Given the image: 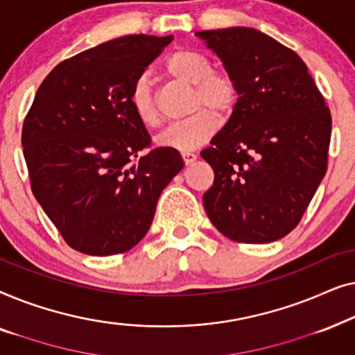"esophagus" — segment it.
<instances>
[{
    "mask_svg": "<svg viewBox=\"0 0 355 355\" xmlns=\"http://www.w3.org/2000/svg\"><path fill=\"white\" fill-rule=\"evenodd\" d=\"M181 157H182L184 163H186V164H191V163H193L197 159V155L192 153V152H182Z\"/></svg>",
    "mask_w": 355,
    "mask_h": 355,
    "instance_id": "esophagus-1",
    "label": "esophagus"
}]
</instances>
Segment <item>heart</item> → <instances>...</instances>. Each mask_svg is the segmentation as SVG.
<instances>
[{"mask_svg": "<svg viewBox=\"0 0 355 355\" xmlns=\"http://www.w3.org/2000/svg\"><path fill=\"white\" fill-rule=\"evenodd\" d=\"M211 61L192 50L174 51L166 61V72L173 79L193 85L189 118L168 125L158 135L159 147L189 152L208 142L218 130L216 116L226 118L239 103V85L230 72L211 69ZM130 106L137 119L147 128L162 124L157 98L148 79H139L130 92Z\"/></svg>", "mask_w": 355, "mask_h": 355, "instance_id": "b5f03b06", "label": "heart"}]
</instances>
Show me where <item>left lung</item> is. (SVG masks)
<instances>
[{"label": "left lung", "mask_w": 355, "mask_h": 355, "mask_svg": "<svg viewBox=\"0 0 355 355\" xmlns=\"http://www.w3.org/2000/svg\"><path fill=\"white\" fill-rule=\"evenodd\" d=\"M239 85V103L200 153L215 173L203 193L213 226L231 241L289 234L328 168L331 113L297 53L255 28L197 32Z\"/></svg>", "instance_id": "1"}]
</instances>
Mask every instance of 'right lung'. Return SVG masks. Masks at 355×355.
I'll list each match as a JSON object with an SVG mask.
<instances>
[{"instance_id":"add662e5","label":"right lung","mask_w":355,"mask_h":355,"mask_svg":"<svg viewBox=\"0 0 355 355\" xmlns=\"http://www.w3.org/2000/svg\"><path fill=\"white\" fill-rule=\"evenodd\" d=\"M171 40L128 35L61 61L24 119L33 196L77 252L105 257L137 245L159 193L184 168L178 150L152 148L129 100Z\"/></svg>"}]
</instances>
